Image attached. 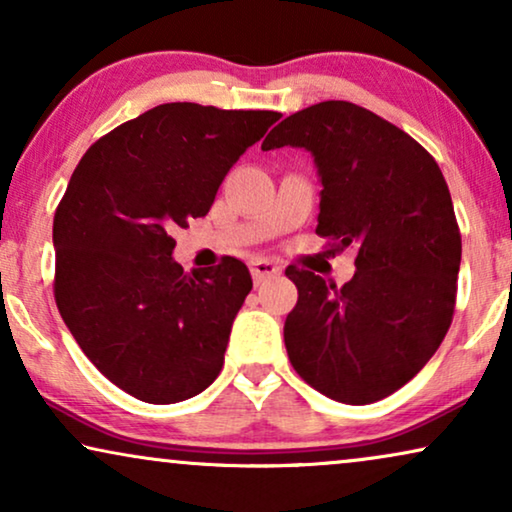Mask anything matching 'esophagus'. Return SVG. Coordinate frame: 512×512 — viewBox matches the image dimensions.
Segmentation results:
<instances>
[{"label": "esophagus", "instance_id": "1", "mask_svg": "<svg viewBox=\"0 0 512 512\" xmlns=\"http://www.w3.org/2000/svg\"><path fill=\"white\" fill-rule=\"evenodd\" d=\"M282 268H279L277 263L268 261V258H256V261H251V277H254L256 284L265 282V279H272L277 277Z\"/></svg>", "mask_w": 512, "mask_h": 512}]
</instances>
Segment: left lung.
<instances>
[{"instance_id": "8db88e82", "label": "left lung", "mask_w": 512, "mask_h": 512, "mask_svg": "<svg viewBox=\"0 0 512 512\" xmlns=\"http://www.w3.org/2000/svg\"><path fill=\"white\" fill-rule=\"evenodd\" d=\"M282 146L317 165V235L356 247L345 286L286 268L298 286L284 324L291 366L333 401L375 403L426 366L452 324L461 235L450 188L424 146L352 102L284 118L261 149Z\"/></svg>"}]
</instances>
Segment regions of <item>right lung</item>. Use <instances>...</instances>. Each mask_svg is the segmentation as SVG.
Returning <instances> with one entry per match:
<instances>
[{"instance_id": "right-lung-1", "label": "right lung", "mask_w": 512, "mask_h": 512, "mask_svg": "<svg viewBox=\"0 0 512 512\" xmlns=\"http://www.w3.org/2000/svg\"><path fill=\"white\" fill-rule=\"evenodd\" d=\"M282 114L170 102L86 151L53 219L55 303L83 354L144 403L198 396L221 373L249 268L184 272L172 233Z\"/></svg>"}]
</instances>
